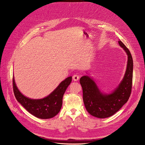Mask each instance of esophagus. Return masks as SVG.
Wrapping results in <instances>:
<instances>
[{
    "mask_svg": "<svg viewBox=\"0 0 145 145\" xmlns=\"http://www.w3.org/2000/svg\"><path fill=\"white\" fill-rule=\"evenodd\" d=\"M72 78H73V80L74 81H78L79 80V76L78 75H77V74H74Z\"/></svg>",
    "mask_w": 145,
    "mask_h": 145,
    "instance_id": "34e87169",
    "label": "esophagus"
}]
</instances>
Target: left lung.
Here are the masks:
<instances>
[{"label": "left lung", "mask_w": 145, "mask_h": 145, "mask_svg": "<svg viewBox=\"0 0 145 145\" xmlns=\"http://www.w3.org/2000/svg\"><path fill=\"white\" fill-rule=\"evenodd\" d=\"M118 42L127 53V65L122 81L112 93H102L95 82L88 76L80 79L85 108L91 115L98 118H109L113 115L127 102L131 94L133 67L132 56L123 42L121 40Z\"/></svg>", "instance_id": "left-lung-1"}]
</instances>
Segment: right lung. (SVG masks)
I'll use <instances>...</instances> for the list:
<instances>
[{"label":"right lung","mask_w":145,"mask_h":145,"mask_svg":"<svg viewBox=\"0 0 145 145\" xmlns=\"http://www.w3.org/2000/svg\"><path fill=\"white\" fill-rule=\"evenodd\" d=\"M72 82V76L61 82L49 96L42 99H31L23 95L18 90L13 77V89L17 101L32 115L40 119H49L55 116L62 106L63 96Z\"/></svg>","instance_id":"1"}]
</instances>
